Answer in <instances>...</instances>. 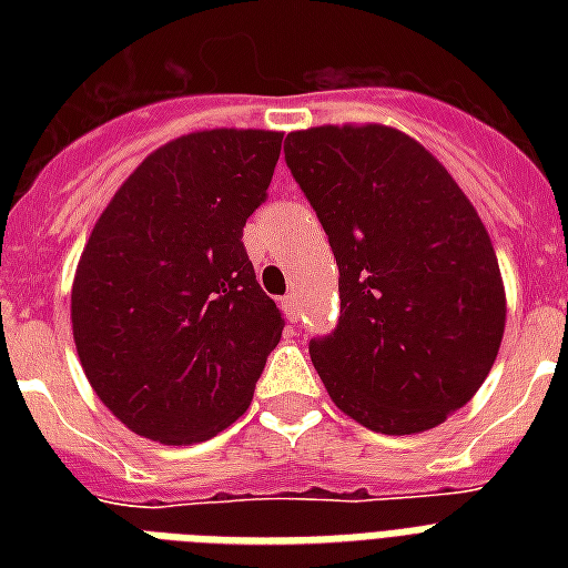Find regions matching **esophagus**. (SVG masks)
Here are the masks:
<instances>
[{
    "instance_id": "obj_1",
    "label": "esophagus",
    "mask_w": 568,
    "mask_h": 568,
    "mask_svg": "<svg viewBox=\"0 0 568 568\" xmlns=\"http://www.w3.org/2000/svg\"><path fill=\"white\" fill-rule=\"evenodd\" d=\"M283 312H285V318L297 321L301 318V301H297V294H288V297H283Z\"/></svg>"
}]
</instances>
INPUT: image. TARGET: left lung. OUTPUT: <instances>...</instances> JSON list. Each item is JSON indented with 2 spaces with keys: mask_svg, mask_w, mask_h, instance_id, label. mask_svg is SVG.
<instances>
[{
  "mask_svg": "<svg viewBox=\"0 0 568 568\" xmlns=\"http://www.w3.org/2000/svg\"><path fill=\"white\" fill-rule=\"evenodd\" d=\"M285 162L338 265V327L310 342L321 383L368 430H430L484 386L504 338L480 214L430 150L383 123L292 132Z\"/></svg>",
  "mask_w": 568,
  "mask_h": 568,
  "instance_id": "obj_1",
  "label": "left lung"
}]
</instances>
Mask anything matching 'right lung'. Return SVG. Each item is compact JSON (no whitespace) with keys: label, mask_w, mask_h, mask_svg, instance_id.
<instances>
[{"label":"right lung","mask_w":568,"mask_h":568,"mask_svg":"<svg viewBox=\"0 0 568 568\" xmlns=\"http://www.w3.org/2000/svg\"><path fill=\"white\" fill-rule=\"evenodd\" d=\"M280 146L283 132L267 129L173 138L93 223L70 294L75 354L138 436L191 445L247 413L285 318L241 235Z\"/></svg>","instance_id":"obj_1"}]
</instances>
